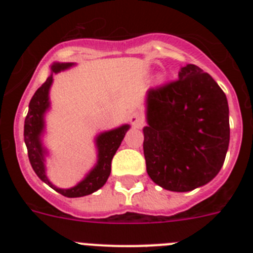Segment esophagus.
Segmentation results:
<instances>
[{
	"mask_svg": "<svg viewBox=\"0 0 253 253\" xmlns=\"http://www.w3.org/2000/svg\"><path fill=\"white\" fill-rule=\"evenodd\" d=\"M129 122H130V124L133 125V126H135V128H140V126H143V124H144V118H143L142 114L133 113L130 115V118H129Z\"/></svg>",
	"mask_w": 253,
	"mask_h": 253,
	"instance_id": "1",
	"label": "esophagus"
}]
</instances>
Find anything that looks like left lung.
<instances>
[{"instance_id": "8db88e82", "label": "left lung", "mask_w": 253, "mask_h": 253, "mask_svg": "<svg viewBox=\"0 0 253 253\" xmlns=\"http://www.w3.org/2000/svg\"><path fill=\"white\" fill-rule=\"evenodd\" d=\"M143 151L147 173L169 191L185 193L213 180L229 146V109L213 77L195 64L175 81L147 92Z\"/></svg>"}]
</instances>
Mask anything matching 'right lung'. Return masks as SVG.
<instances>
[{"label": "right lung", "instance_id": "right-lung-1", "mask_svg": "<svg viewBox=\"0 0 253 253\" xmlns=\"http://www.w3.org/2000/svg\"><path fill=\"white\" fill-rule=\"evenodd\" d=\"M75 63H53L51 64V75L46 78L42 86L37 90L31 97L29 104L28 115L25 118L24 125V140L28 148L29 161L31 167L40 180L54 189L57 193L62 194L67 198H81L95 193L105 185L111 172V161L116 153L122 140L124 139L125 133L130 128L128 124H124L113 130L104 131L96 137V147H97V163L96 166L87 173L86 177L71 189H59L51 184L46 177L45 172V148L42 143V134L44 131V114L49 109V90L53 84V73L72 67Z\"/></svg>", "mask_w": 253, "mask_h": 253}]
</instances>
